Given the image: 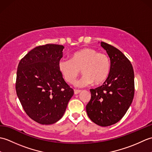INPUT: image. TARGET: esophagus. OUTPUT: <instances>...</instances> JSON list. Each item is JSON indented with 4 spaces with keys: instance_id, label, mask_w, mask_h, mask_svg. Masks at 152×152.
I'll use <instances>...</instances> for the list:
<instances>
[{
    "instance_id": "obj_1",
    "label": "esophagus",
    "mask_w": 152,
    "mask_h": 152,
    "mask_svg": "<svg viewBox=\"0 0 152 152\" xmlns=\"http://www.w3.org/2000/svg\"><path fill=\"white\" fill-rule=\"evenodd\" d=\"M80 92H81V91H80V90H77V89L74 90V94H75V95H78V93H80Z\"/></svg>"
}]
</instances>
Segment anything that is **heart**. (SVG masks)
Segmentation results:
<instances>
[{
	"label": "heart",
	"instance_id": "heart-1",
	"mask_svg": "<svg viewBox=\"0 0 152 152\" xmlns=\"http://www.w3.org/2000/svg\"><path fill=\"white\" fill-rule=\"evenodd\" d=\"M58 68L65 81L72 83L80 73L83 76L76 83L78 87L101 84L107 79L110 72L109 57L92 48H83L71 55L70 59H61Z\"/></svg>",
	"mask_w": 152,
	"mask_h": 152
}]
</instances>
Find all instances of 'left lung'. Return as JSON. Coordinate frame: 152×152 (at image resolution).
Listing matches in <instances>:
<instances>
[{"label": "left lung", "mask_w": 152, "mask_h": 152, "mask_svg": "<svg viewBox=\"0 0 152 152\" xmlns=\"http://www.w3.org/2000/svg\"><path fill=\"white\" fill-rule=\"evenodd\" d=\"M101 46L110 59V72L102 86L90 89L91 97L86 112L93 122L107 127L118 122L130 107L134 94V74L129 60L121 51L103 42Z\"/></svg>", "instance_id": "8db88e82"}]
</instances>
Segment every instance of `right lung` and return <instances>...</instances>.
I'll list each match as a JSON object with an SVG mask.
<instances>
[{"label":"right lung","instance_id":"1","mask_svg":"<svg viewBox=\"0 0 152 152\" xmlns=\"http://www.w3.org/2000/svg\"><path fill=\"white\" fill-rule=\"evenodd\" d=\"M63 49L58 44L36 47L18 64L16 93L26 114L38 124L59 121L74 95L58 68Z\"/></svg>","mask_w":152,"mask_h":152}]
</instances>
